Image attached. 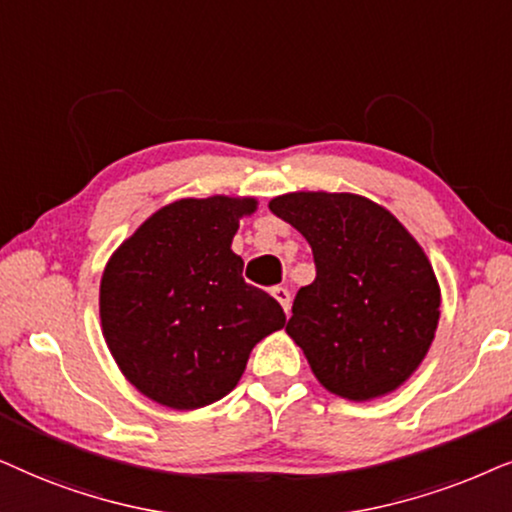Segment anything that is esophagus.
I'll return each mask as SVG.
<instances>
[{
  "label": "esophagus",
  "mask_w": 512,
  "mask_h": 512,
  "mask_svg": "<svg viewBox=\"0 0 512 512\" xmlns=\"http://www.w3.org/2000/svg\"><path fill=\"white\" fill-rule=\"evenodd\" d=\"M271 295H274L276 302L283 306L285 313H290V290H288V288H283V285H278V288L271 290Z\"/></svg>",
  "instance_id": "34e87169"
}]
</instances>
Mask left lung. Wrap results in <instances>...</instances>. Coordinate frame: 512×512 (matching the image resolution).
I'll list each match as a JSON object with an SVG mask.
<instances>
[{"label": "left lung", "mask_w": 512, "mask_h": 512, "mask_svg": "<svg viewBox=\"0 0 512 512\" xmlns=\"http://www.w3.org/2000/svg\"><path fill=\"white\" fill-rule=\"evenodd\" d=\"M269 210L313 250L285 325L320 386L351 403L400 388L431 349L440 285L426 252L384 206L349 192H290Z\"/></svg>", "instance_id": "8db88e82"}]
</instances>
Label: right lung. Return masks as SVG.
Here are the masks:
<instances>
[{"label": "right lung", "instance_id": "right-lung-1", "mask_svg": "<svg viewBox=\"0 0 512 512\" xmlns=\"http://www.w3.org/2000/svg\"><path fill=\"white\" fill-rule=\"evenodd\" d=\"M252 196L180 199L112 252L100 325L114 363L149 400L199 410L231 393L257 342L285 325L274 297L243 281L231 250Z\"/></svg>", "mask_w": 512, "mask_h": 512}]
</instances>
